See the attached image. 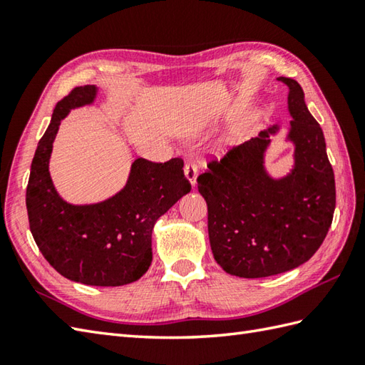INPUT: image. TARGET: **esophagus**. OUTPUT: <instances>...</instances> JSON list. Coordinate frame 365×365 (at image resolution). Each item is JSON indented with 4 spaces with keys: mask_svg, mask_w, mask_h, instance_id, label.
I'll use <instances>...</instances> for the list:
<instances>
[{
    "mask_svg": "<svg viewBox=\"0 0 365 365\" xmlns=\"http://www.w3.org/2000/svg\"><path fill=\"white\" fill-rule=\"evenodd\" d=\"M183 170H185V177H187L188 180H190V183L192 185V187H195V185H196V177H197V165H196V163L195 161L185 163Z\"/></svg>",
    "mask_w": 365,
    "mask_h": 365,
    "instance_id": "obj_1",
    "label": "esophagus"
}]
</instances>
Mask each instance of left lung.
Returning <instances> with one entry per match:
<instances>
[{"label": "left lung", "mask_w": 365, "mask_h": 365, "mask_svg": "<svg viewBox=\"0 0 365 365\" xmlns=\"http://www.w3.org/2000/svg\"><path fill=\"white\" fill-rule=\"evenodd\" d=\"M289 88L287 139L294 144L290 174L273 178L265 152L279 125L229 150L197 177L208 207V238L218 265L238 277H267L297 268L322 246L336 208V182L320 123L298 81Z\"/></svg>", "instance_id": "obj_1"}]
</instances>
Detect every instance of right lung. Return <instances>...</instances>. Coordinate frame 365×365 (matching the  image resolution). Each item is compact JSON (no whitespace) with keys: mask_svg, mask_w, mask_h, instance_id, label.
Wrapping results in <instances>:
<instances>
[{"mask_svg":"<svg viewBox=\"0 0 365 365\" xmlns=\"http://www.w3.org/2000/svg\"><path fill=\"white\" fill-rule=\"evenodd\" d=\"M97 88H75L58 102L37 144L26 188L29 229L46 262L71 281L119 287L138 281L152 263V230L191 185L183 160L131 163L127 185L98 204L73 205L58 195L50 177L53 141L73 108L92 105Z\"/></svg>","mask_w":365,"mask_h":365,"instance_id":"right-lung-1","label":"right lung"}]
</instances>
